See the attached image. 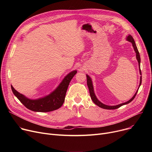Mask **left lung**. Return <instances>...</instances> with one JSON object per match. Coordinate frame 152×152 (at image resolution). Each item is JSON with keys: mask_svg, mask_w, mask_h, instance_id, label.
Instances as JSON below:
<instances>
[{"mask_svg": "<svg viewBox=\"0 0 152 152\" xmlns=\"http://www.w3.org/2000/svg\"><path fill=\"white\" fill-rule=\"evenodd\" d=\"M126 40H127V41H129V42L132 43V47L134 48V50L135 53H136V58H137L138 63H139V72H140V74L141 75L142 74H141V70H140V54H139V52L138 51V49H137V47L136 46V44H135V41H134V40L132 36L131 35H130V34H129L128 36H126ZM86 77H87V86H88V87H89L90 95H91V99L92 100L93 102L95 103V105H97L99 107H100L102 108H103V109H107V110H114V109H116V108H119L120 107H121L123 105H126V104H127V103H129L131 102H132L133 100V99L135 98V95H136V94H137V93L138 92V90L139 89V87H140V86L141 85V83H142V76H141L140 78V84H139V88H138L137 91H136V92H135V94H134V96L129 100L127 101V102H126L124 103H120V104L116 105L110 106V105L103 104V103H102L99 100V99L96 97V95H95V94L94 89V86H93V83H92V81L91 77L88 75H86Z\"/></svg>", "mask_w": 152, "mask_h": 152, "instance_id": "8db88e82", "label": "left lung"}]
</instances>
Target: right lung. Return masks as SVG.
<instances>
[{
  "label": "right lung",
  "instance_id": "right-lung-1",
  "mask_svg": "<svg viewBox=\"0 0 152 152\" xmlns=\"http://www.w3.org/2000/svg\"><path fill=\"white\" fill-rule=\"evenodd\" d=\"M77 73L73 70L63 78L62 81L53 92L45 96L36 99H31L16 91L12 86L13 94L28 109L36 112H49L60 108L65 102L66 91L71 80Z\"/></svg>",
  "mask_w": 152,
  "mask_h": 152
}]
</instances>
